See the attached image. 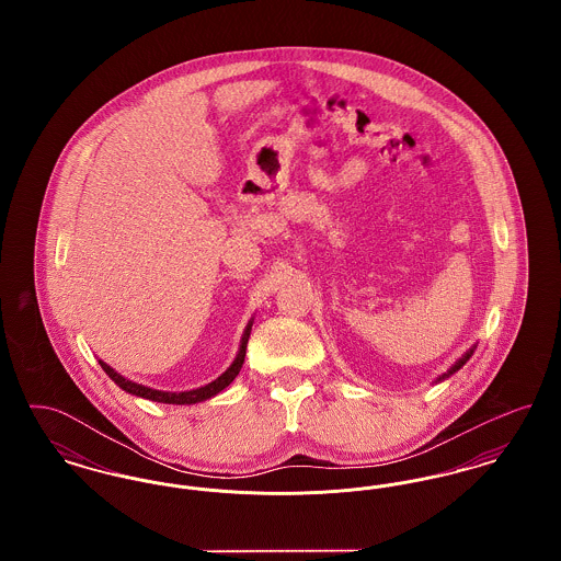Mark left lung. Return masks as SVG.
<instances>
[{
  "label": "left lung",
  "instance_id": "left-lung-1",
  "mask_svg": "<svg viewBox=\"0 0 561 561\" xmlns=\"http://www.w3.org/2000/svg\"><path fill=\"white\" fill-rule=\"evenodd\" d=\"M473 351H476V347L469 348V351H467V353H465V355H462V357H460V359H458V362H456V364H454L453 368H450V370H448V374H444V376H439V380H444V378H448V376H450V374L456 373V370H460V368H462V366H465V364H467V359H469V357H471V355H473Z\"/></svg>",
  "mask_w": 561,
  "mask_h": 561
}]
</instances>
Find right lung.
I'll return each mask as SVG.
<instances>
[{"label": "right lung", "mask_w": 561, "mask_h": 561, "mask_svg": "<svg viewBox=\"0 0 561 561\" xmlns=\"http://www.w3.org/2000/svg\"><path fill=\"white\" fill-rule=\"evenodd\" d=\"M250 330H252V321L245 325V332L241 336L240 351H238V357L236 362L227 368V373L220 374L216 380L208 382L206 387H199V389H193V391H183V393H168V391H158V389H149V387H142L138 382H133L128 378H124L122 374L115 373L111 366H107L105 362H99L101 368L108 374V378L122 387L126 393H133L138 398H145V400L161 401V403H197V401L210 400L216 393H220L225 387H229L233 382V378L240 374L241 366H243V357H245V347H248V339H250Z\"/></svg>", "instance_id": "obj_1"}]
</instances>
